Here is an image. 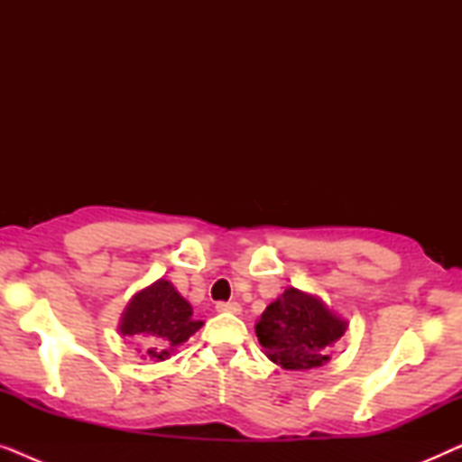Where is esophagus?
<instances>
[{"instance_id":"1","label":"esophagus","mask_w":462,"mask_h":462,"mask_svg":"<svg viewBox=\"0 0 462 462\" xmlns=\"http://www.w3.org/2000/svg\"><path fill=\"white\" fill-rule=\"evenodd\" d=\"M217 311H218V313H233V315H239V313H242V305H239V302H218Z\"/></svg>"}]
</instances>
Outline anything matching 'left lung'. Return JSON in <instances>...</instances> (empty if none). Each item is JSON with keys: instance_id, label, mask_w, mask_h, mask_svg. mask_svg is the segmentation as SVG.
<instances>
[{"instance_id": "left-lung-1", "label": "left lung", "mask_w": 462, "mask_h": 462, "mask_svg": "<svg viewBox=\"0 0 462 462\" xmlns=\"http://www.w3.org/2000/svg\"><path fill=\"white\" fill-rule=\"evenodd\" d=\"M258 343L283 370H313L330 362V346L346 330V319L319 296L290 286L256 321Z\"/></svg>"}]
</instances>
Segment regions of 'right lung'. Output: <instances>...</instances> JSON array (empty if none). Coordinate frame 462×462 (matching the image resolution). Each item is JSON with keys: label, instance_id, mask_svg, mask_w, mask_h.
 Instances as JSON below:
<instances>
[{"label": "right lung", "instance_id": "obj_1", "mask_svg": "<svg viewBox=\"0 0 462 462\" xmlns=\"http://www.w3.org/2000/svg\"><path fill=\"white\" fill-rule=\"evenodd\" d=\"M201 326L204 321L193 319L191 302L163 277L138 290L119 319V332L134 340L138 353H144L141 357L153 362L168 359Z\"/></svg>", "mask_w": 462, "mask_h": 462}]
</instances>
